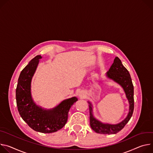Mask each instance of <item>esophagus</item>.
<instances>
[{
    "mask_svg": "<svg viewBox=\"0 0 153 153\" xmlns=\"http://www.w3.org/2000/svg\"><path fill=\"white\" fill-rule=\"evenodd\" d=\"M85 96H86V93L84 91H81L79 93V97L80 98H84V97H85Z\"/></svg>",
    "mask_w": 153,
    "mask_h": 153,
    "instance_id": "obj_1",
    "label": "esophagus"
}]
</instances>
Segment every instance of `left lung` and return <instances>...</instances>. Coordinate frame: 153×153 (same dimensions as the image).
Instances as JSON below:
<instances>
[{
	"instance_id": "1",
	"label": "left lung",
	"mask_w": 153,
	"mask_h": 153,
	"mask_svg": "<svg viewBox=\"0 0 153 153\" xmlns=\"http://www.w3.org/2000/svg\"><path fill=\"white\" fill-rule=\"evenodd\" d=\"M106 76L108 79L119 84L123 89L129 105V112L125 119L120 123L117 124L103 123L94 117L93 105L91 101H88V103L89 104L90 112V125L91 128L97 133L114 134L118 132L124 128L132 115L134 106V86L128 71L123 66L121 60L118 57L115 58L113 64L106 74Z\"/></svg>"
}]
</instances>
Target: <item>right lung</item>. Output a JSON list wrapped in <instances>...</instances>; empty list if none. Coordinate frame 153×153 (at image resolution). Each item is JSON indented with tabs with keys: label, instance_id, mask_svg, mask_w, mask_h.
I'll list each match as a JSON object with an SVG mask.
<instances>
[{
	"label": "right lung",
	"instance_id": "add662e5",
	"mask_svg": "<svg viewBox=\"0 0 153 153\" xmlns=\"http://www.w3.org/2000/svg\"><path fill=\"white\" fill-rule=\"evenodd\" d=\"M41 55L32 59L20 74L16 91V103L21 117L33 130L42 133H52L61 129L65 125L68 113L76 97L64 100L55 108L44 109L34 101L31 92V83Z\"/></svg>",
	"mask_w": 153,
	"mask_h": 153
}]
</instances>
